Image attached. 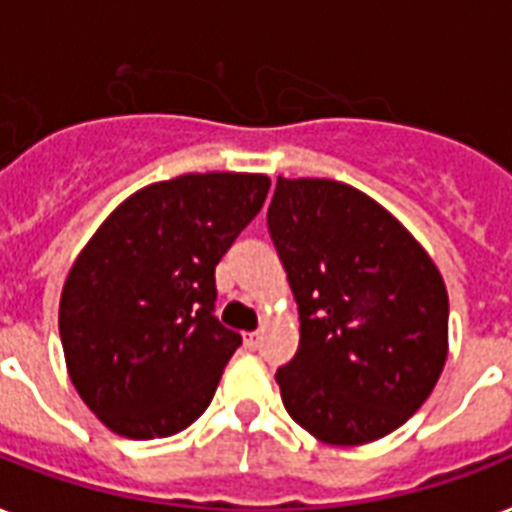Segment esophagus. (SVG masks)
Here are the masks:
<instances>
[{
    "mask_svg": "<svg viewBox=\"0 0 512 512\" xmlns=\"http://www.w3.org/2000/svg\"><path fill=\"white\" fill-rule=\"evenodd\" d=\"M244 342H247L249 350H257L260 348V332H247V335H244Z\"/></svg>",
    "mask_w": 512,
    "mask_h": 512,
    "instance_id": "esophagus-1",
    "label": "esophagus"
}]
</instances>
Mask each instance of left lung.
Returning <instances> with one entry per match:
<instances>
[{"mask_svg": "<svg viewBox=\"0 0 512 512\" xmlns=\"http://www.w3.org/2000/svg\"><path fill=\"white\" fill-rule=\"evenodd\" d=\"M268 233L300 313L276 372L289 417L319 441L369 444L412 417L446 361L449 297L414 236L337 180H276Z\"/></svg>", "mask_w": 512, "mask_h": 512, "instance_id": "8db88e82", "label": "left lung"}]
</instances>
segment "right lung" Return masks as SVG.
Instances as JSON below:
<instances>
[{
	"label": "right lung",
	"instance_id": "obj_1",
	"mask_svg": "<svg viewBox=\"0 0 512 512\" xmlns=\"http://www.w3.org/2000/svg\"><path fill=\"white\" fill-rule=\"evenodd\" d=\"M265 175H180L132 193L76 257L60 342L84 404L119 436L199 420L241 335L215 316V265L260 212Z\"/></svg>",
	"mask_w": 512,
	"mask_h": 512
}]
</instances>
